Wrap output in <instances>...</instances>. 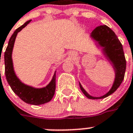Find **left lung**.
Returning a JSON list of instances; mask_svg holds the SVG:
<instances>
[{
  "label": "left lung",
  "instance_id": "obj_1",
  "mask_svg": "<svg viewBox=\"0 0 133 133\" xmlns=\"http://www.w3.org/2000/svg\"><path fill=\"white\" fill-rule=\"evenodd\" d=\"M90 37L96 42V45L102 48V52L111 62L115 72V79L110 90L100 97H94L89 95L80 83V88L85 96L89 99H102L115 92L122 83L126 72V61L123 47L115 33L106 25L97 26L91 32Z\"/></svg>",
  "mask_w": 133,
  "mask_h": 133
}]
</instances>
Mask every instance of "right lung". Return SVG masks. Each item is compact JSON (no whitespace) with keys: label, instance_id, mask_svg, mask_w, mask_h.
I'll return each mask as SVG.
<instances>
[{"label":"right lung","instance_id":"right-lung-1","mask_svg":"<svg viewBox=\"0 0 133 133\" xmlns=\"http://www.w3.org/2000/svg\"><path fill=\"white\" fill-rule=\"evenodd\" d=\"M31 20H28L14 31L9 39L8 46L5 52V76L7 83L15 94L22 100L26 103L33 105H39L50 102L55 95L56 88V71L55 72L51 81L46 87L42 88H35L32 86L26 85L19 79L14 71L12 60L13 48L18 33L22 31Z\"/></svg>","mask_w":133,"mask_h":133}]
</instances>
